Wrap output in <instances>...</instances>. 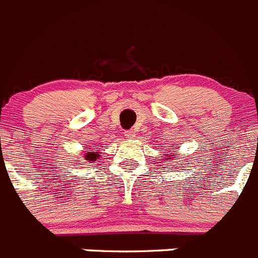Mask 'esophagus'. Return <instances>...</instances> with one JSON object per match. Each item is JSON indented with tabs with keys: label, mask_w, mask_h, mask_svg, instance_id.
<instances>
[{
	"label": "esophagus",
	"mask_w": 258,
	"mask_h": 258,
	"mask_svg": "<svg viewBox=\"0 0 258 258\" xmlns=\"http://www.w3.org/2000/svg\"><path fill=\"white\" fill-rule=\"evenodd\" d=\"M124 136L126 137V138H129V140H133L134 137H136V132H134V131H125Z\"/></svg>",
	"instance_id": "1"
}]
</instances>
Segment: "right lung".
I'll list each match as a JSON object with an SVG mask.
<instances>
[{
	"mask_svg": "<svg viewBox=\"0 0 258 258\" xmlns=\"http://www.w3.org/2000/svg\"><path fill=\"white\" fill-rule=\"evenodd\" d=\"M88 152V151H86ZM98 157V152L97 154H94V152H88V154H86V156H85V159L86 160H90V161H95V159H97Z\"/></svg>",
	"mask_w": 258,
	"mask_h": 258,
	"instance_id": "add662e5",
	"label": "right lung"
}]
</instances>
